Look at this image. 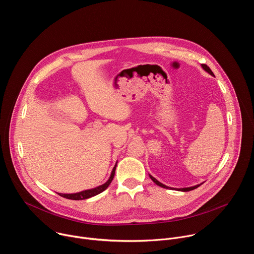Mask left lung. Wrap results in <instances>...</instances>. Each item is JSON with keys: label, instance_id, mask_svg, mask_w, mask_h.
Returning a JSON list of instances; mask_svg holds the SVG:
<instances>
[{"label": "left lung", "instance_id": "1", "mask_svg": "<svg viewBox=\"0 0 254 254\" xmlns=\"http://www.w3.org/2000/svg\"><path fill=\"white\" fill-rule=\"evenodd\" d=\"M202 66V68L205 70V71H207L209 74H211V75H213L214 76V73L213 72L211 71V69L206 65V64H202L201 65ZM150 178L152 179V181L154 183H156L158 186H160V187H162V188H166V189H172V190H177V191H183V192H188V191H191V190H194V189H196V188H198L201 184H199V185H196V186H193V187H188V188H180V189H178V188H170V187H168V186H166V185H164V184H162L161 182H159V181L156 179V178H154L153 176H151L150 175Z\"/></svg>", "mask_w": 254, "mask_h": 254}]
</instances>
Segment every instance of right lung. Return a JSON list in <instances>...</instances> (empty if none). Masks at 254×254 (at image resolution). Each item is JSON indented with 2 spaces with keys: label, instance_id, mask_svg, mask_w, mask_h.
<instances>
[{
  "label": "right lung",
  "instance_id": "add662e5",
  "mask_svg": "<svg viewBox=\"0 0 254 254\" xmlns=\"http://www.w3.org/2000/svg\"><path fill=\"white\" fill-rule=\"evenodd\" d=\"M116 169H117V164L114 167V169L112 171V174H111V177H110V179L106 181V183H104V184H102V185H100V186H98L96 188L85 190V191L74 193V194H61V193H58V195H60L61 197H64L66 199H70V200H84V199H88L90 197H93V196L103 192L108 186H110V184L112 183V181H113V179L115 177Z\"/></svg>",
  "mask_w": 254,
  "mask_h": 254
}]
</instances>
